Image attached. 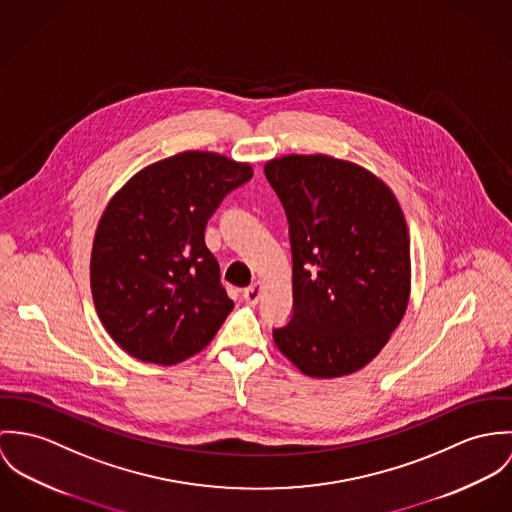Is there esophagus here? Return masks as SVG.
I'll return each mask as SVG.
<instances>
[{
    "label": "esophagus",
    "mask_w": 512,
    "mask_h": 512,
    "mask_svg": "<svg viewBox=\"0 0 512 512\" xmlns=\"http://www.w3.org/2000/svg\"><path fill=\"white\" fill-rule=\"evenodd\" d=\"M261 290H263V284L259 283V281L251 284V286H247V288L243 290L245 302H247V304H257L259 298H261Z\"/></svg>",
    "instance_id": "obj_1"
}]
</instances>
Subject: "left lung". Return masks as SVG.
I'll list each match as a JSON object with an SVG mask.
<instances>
[{
  "mask_svg": "<svg viewBox=\"0 0 512 512\" xmlns=\"http://www.w3.org/2000/svg\"><path fill=\"white\" fill-rule=\"evenodd\" d=\"M292 249V318L273 340L304 375L359 371L387 345L410 296V237L393 190L328 155L265 165Z\"/></svg>",
  "mask_w": 512,
  "mask_h": 512,
  "instance_id": "obj_1",
  "label": "left lung"
}]
</instances>
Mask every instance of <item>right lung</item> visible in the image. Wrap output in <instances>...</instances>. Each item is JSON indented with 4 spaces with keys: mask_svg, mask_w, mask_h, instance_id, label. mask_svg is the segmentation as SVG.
<instances>
[{
    "mask_svg": "<svg viewBox=\"0 0 512 512\" xmlns=\"http://www.w3.org/2000/svg\"><path fill=\"white\" fill-rule=\"evenodd\" d=\"M247 163L184 151L131 176L96 229L90 286L115 343L135 359L176 365L202 351L233 310L204 231Z\"/></svg>",
    "mask_w": 512,
    "mask_h": 512,
    "instance_id": "add662e5",
    "label": "right lung"
}]
</instances>
